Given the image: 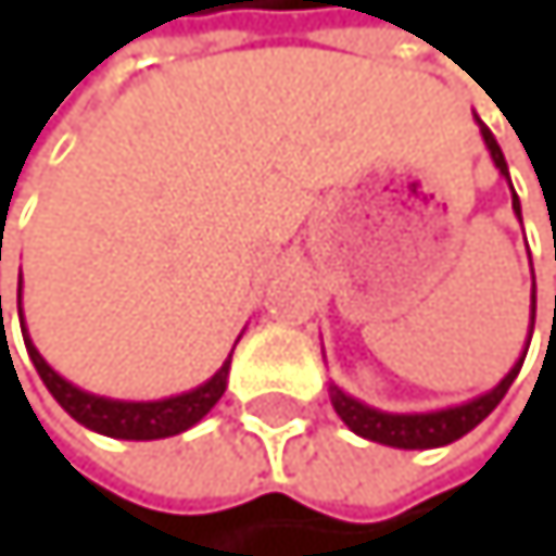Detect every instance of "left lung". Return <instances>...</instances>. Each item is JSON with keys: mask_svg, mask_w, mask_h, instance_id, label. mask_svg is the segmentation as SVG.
Returning a JSON list of instances; mask_svg holds the SVG:
<instances>
[{"mask_svg": "<svg viewBox=\"0 0 556 556\" xmlns=\"http://www.w3.org/2000/svg\"><path fill=\"white\" fill-rule=\"evenodd\" d=\"M480 123V119H477ZM480 136L490 149V160H494V166L507 176L510 182V173H507V160L501 153V146L494 139V132H490L483 123H480ZM514 189V186H510ZM514 213L520 216V200L514 193ZM533 313H538V287L530 290V333H533ZM530 346V343H527ZM527 356V350H523ZM523 356L510 367V374L494 387L486 390L467 403H460V407H446V410H430V414H387V410H377V407H367V403H359L356 396L343 393L337 383H330V403L333 410L340 414V420L363 440H374V443H383V446H400V451H430V446H446L460 440L464 433H470L480 420L490 417V410L497 407V403L507 396L510 383L517 380L520 367H523Z\"/></svg>", "mask_w": 556, "mask_h": 556, "instance_id": "8db88e82", "label": "left lung"}]
</instances>
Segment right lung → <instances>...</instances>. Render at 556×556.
Returning a JSON list of instances; mask_svg holds the SVG:
<instances>
[{"label": "right lung", "instance_id": "1", "mask_svg": "<svg viewBox=\"0 0 556 556\" xmlns=\"http://www.w3.org/2000/svg\"><path fill=\"white\" fill-rule=\"evenodd\" d=\"M18 324H23V273H18ZM23 340H26L33 367L39 370L42 383L49 387V393L55 396L59 407L66 410L73 420H79L83 427L105 433V437H116V440H163V437H176L189 427H197L219 403V396L226 390V377H229V359H226L203 387L189 390V393L166 396V400H149V403L110 400V396L86 393V390L73 387L70 380H62L42 359V353L33 346L26 327H23Z\"/></svg>", "mask_w": 556, "mask_h": 556}]
</instances>
